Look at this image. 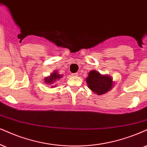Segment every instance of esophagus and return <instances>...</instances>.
<instances>
[{
    "instance_id": "esophagus-1",
    "label": "esophagus",
    "mask_w": 147,
    "mask_h": 147,
    "mask_svg": "<svg viewBox=\"0 0 147 147\" xmlns=\"http://www.w3.org/2000/svg\"><path fill=\"white\" fill-rule=\"evenodd\" d=\"M72 76H78V73L72 74Z\"/></svg>"
}]
</instances>
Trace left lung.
<instances>
[{
    "mask_svg": "<svg viewBox=\"0 0 147 147\" xmlns=\"http://www.w3.org/2000/svg\"><path fill=\"white\" fill-rule=\"evenodd\" d=\"M86 81L88 87L99 95L106 93L113 86L111 77L108 75H102L95 70L90 71L88 73Z\"/></svg>",
    "mask_w": 147,
    "mask_h": 147,
    "instance_id": "left-lung-1",
    "label": "left lung"
}]
</instances>
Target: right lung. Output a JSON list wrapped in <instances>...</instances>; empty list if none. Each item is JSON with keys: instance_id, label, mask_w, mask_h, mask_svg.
I'll list each match as a JSON object with an SVG mask.
<instances>
[{"instance_id": "1", "label": "right lung", "mask_w": 147, "mask_h": 147, "mask_svg": "<svg viewBox=\"0 0 147 147\" xmlns=\"http://www.w3.org/2000/svg\"><path fill=\"white\" fill-rule=\"evenodd\" d=\"M62 77H63V75H60V74H58L57 71H54L53 73L50 74V76L45 78L44 81L47 84L52 85L54 84V82H56L57 80H59ZM53 86H52L51 87H53Z\"/></svg>"}]
</instances>
